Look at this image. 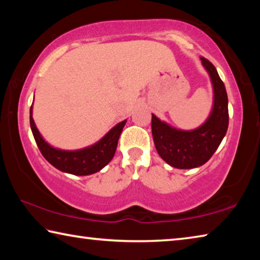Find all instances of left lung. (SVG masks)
<instances>
[{"instance_id":"8db88e82","label":"left lung","mask_w":260,"mask_h":260,"mask_svg":"<svg viewBox=\"0 0 260 260\" xmlns=\"http://www.w3.org/2000/svg\"><path fill=\"white\" fill-rule=\"evenodd\" d=\"M213 85L214 102L209 119L193 131H179L152 114L151 131L157 152L167 164L177 169H193L205 164L221 143L228 128L226 88L214 65L201 57Z\"/></svg>"}]
</instances>
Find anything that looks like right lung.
<instances>
[{"mask_svg": "<svg viewBox=\"0 0 260 260\" xmlns=\"http://www.w3.org/2000/svg\"><path fill=\"white\" fill-rule=\"evenodd\" d=\"M29 124L32 133L42 156L52 166L63 172L74 175H89L99 172L112 159L116 152L118 140L126 120L121 121L109 132L102 140L94 146L88 147L77 151H64L50 147L39 133L32 117V107L29 110Z\"/></svg>", "mask_w": 260, "mask_h": 260, "instance_id": "add662e5", "label": "right lung"}]
</instances>
